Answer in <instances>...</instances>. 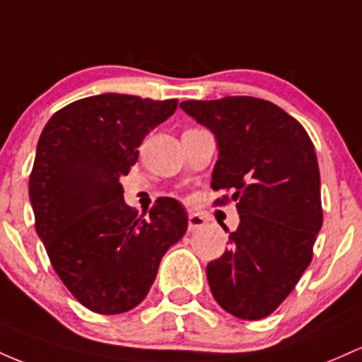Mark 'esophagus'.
I'll use <instances>...</instances> for the list:
<instances>
[{
  "label": "esophagus",
  "mask_w": 362,
  "mask_h": 362,
  "mask_svg": "<svg viewBox=\"0 0 362 362\" xmlns=\"http://www.w3.org/2000/svg\"><path fill=\"white\" fill-rule=\"evenodd\" d=\"M206 226V218L203 217L202 214L197 212H189L188 215V230L189 233H194V230L202 229V227Z\"/></svg>",
  "instance_id": "esophagus-1"
}]
</instances>
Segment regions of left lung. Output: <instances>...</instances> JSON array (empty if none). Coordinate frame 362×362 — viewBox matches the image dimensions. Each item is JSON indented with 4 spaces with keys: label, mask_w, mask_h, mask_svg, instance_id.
<instances>
[{
    "label": "left lung",
    "mask_w": 362,
    "mask_h": 362,
    "mask_svg": "<svg viewBox=\"0 0 362 362\" xmlns=\"http://www.w3.org/2000/svg\"><path fill=\"white\" fill-rule=\"evenodd\" d=\"M180 107L214 133L212 188L230 193L239 214L229 247L206 265L210 291L230 315L265 318L311 263L323 224L313 141L284 109L257 97L185 100Z\"/></svg>",
    "instance_id": "8db88e82"
}]
</instances>
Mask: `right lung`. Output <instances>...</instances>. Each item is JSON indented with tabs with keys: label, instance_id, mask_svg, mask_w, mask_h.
<instances>
[{
	"label": "right lung",
	"instance_id": "obj_1",
	"mask_svg": "<svg viewBox=\"0 0 362 362\" xmlns=\"http://www.w3.org/2000/svg\"><path fill=\"white\" fill-rule=\"evenodd\" d=\"M176 107V99L100 93L59 109L40 133L28 180L35 230L58 277L93 313L119 315L144 301L188 229L180 202L159 198L145 218L124 203L119 181Z\"/></svg>",
	"mask_w": 362,
	"mask_h": 362
}]
</instances>
